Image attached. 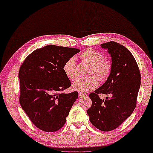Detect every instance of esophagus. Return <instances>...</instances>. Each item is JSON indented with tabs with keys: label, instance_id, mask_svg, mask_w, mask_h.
<instances>
[{
	"label": "esophagus",
	"instance_id": "esophagus-1",
	"mask_svg": "<svg viewBox=\"0 0 153 153\" xmlns=\"http://www.w3.org/2000/svg\"><path fill=\"white\" fill-rule=\"evenodd\" d=\"M79 97H83V96L86 95V93H81V92H80V93H79Z\"/></svg>",
	"mask_w": 153,
	"mask_h": 153
}]
</instances>
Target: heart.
Listing matches in <instances>:
<instances>
[{
  "instance_id": "1",
  "label": "heart",
  "mask_w": 153,
  "mask_h": 153,
  "mask_svg": "<svg viewBox=\"0 0 153 153\" xmlns=\"http://www.w3.org/2000/svg\"><path fill=\"white\" fill-rule=\"evenodd\" d=\"M81 58L83 61L92 65L90 70L91 74H96L97 76L104 80L110 74L111 65L108 60L104 59V56L101 52L89 49L81 54ZM63 72L66 76L71 80H74L78 76L76 59L71 57L64 63ZM99 84V79L96 76L89 77H80L73 83L72 88L79 92H88L96 88Z\"/></svg>"
}]
</instances>
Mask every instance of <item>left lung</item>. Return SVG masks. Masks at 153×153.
Instances as JSON below:
<instances>
[{"mask_svg": "<svg viewBox=\"0 0 153 153\" xmlns=\"http://www.w3.org/2000/svg\"><path fill=\"white\" fill-rule=\"evenodd\" d=\"M111 57V69L107 80L89 95L92 105L87 111L89 120L96 128L109 131L131 116L137 104L141 85V73L137 61L124 46L109 42L101 45ZM99 94H110L106 100Z\"/></svg>", "mask_w": 153, "mask_h": 153, "instance_id": "8db88e82", "label": "left lung"}]
</instances>
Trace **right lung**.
<instances>
[{
	"mask_svg": "<svg viewBox=\"0 0 153 153\" xmlns=\"http://www.w3.org/2000/svg\"><path fill=\"white\" fill-rule=\"evenodd\" d=\"M79 51L75 48L47 45L33 51L21 65L20 104L41 130L51 132L61 128L79 97L76 91H62L71 86L62 69L64 63Z\"/></svg>",
	"mask_w": 153,
	"mask_h": 153,
	"instance_id": "obj_1",
	"label": "right lung"
}]
</instances>
